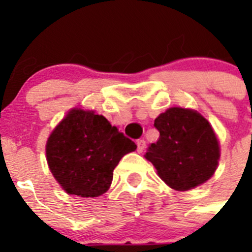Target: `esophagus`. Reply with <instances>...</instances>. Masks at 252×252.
I'll list each match as a JSON object with an SVG mask.
<instances>
[{"mask_svg":"<svg viewBox=\"0 0 252 252\" xmlns=\"http://www.w3.org/2000/svg\"><path fill=\"white\" fill-rule=\"evenodd\" d=\"M136 145H137V153L141 154L142 151H144V149H145V145H146L145 140H137Z\"/></svg>","mask_w":252,"mask_h":252,"instance_id":"1","label":"esophagus"}]
</instances>
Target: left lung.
Here are the masks:
<instances>
[{"label": "left lung", "instance_id": "1", "mask_svg": "<svg viewBox=\"0 0 252 252\" xmlns=\"http://www.w3.org/2000/svg\"><path fill=\"white\" fill-rule=\"evenodd\" d=\"M160 136L145 159L171 189L186 192L211 179L218 166L221 148L212 125L198 111L170 107L155 119Z\"/></svg>", "mask_w": 252, "mask_h": 252}]
</instances>
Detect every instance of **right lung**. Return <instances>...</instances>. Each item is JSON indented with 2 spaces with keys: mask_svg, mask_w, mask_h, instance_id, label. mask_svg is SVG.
Instances as JSON below:
<instances>
[{
  "mask_svg": "<svg viewBox=\"0 0 252 252\" xmlns=\"http://www.w3.org/2000/svg\"><path fill=\"white\" fill-rule=\"evenodd\" d=\"M136 150L102 115L74 107L49 135L46 161L64 192L79 197H99L110 189L113 169L121 158Z\"/></svg>",
  "mask_w": 252,
  "mask_h": 252,
  "instance_id": "obj_1",
  "label": "right lung"
}]
</instances>
